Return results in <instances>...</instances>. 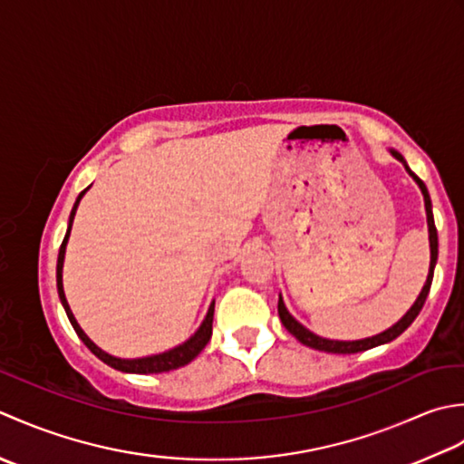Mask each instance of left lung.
<instances>
[{
    "label": "left lung",
    "mask_w": 464,
    "mask_h": 464,
    "mask_svg": "<svg viewBox=\"0 0 464 464\" xmlns=\"http://www.w3.org/2000/svg\"><path fill=\"white\" fill-rule=\"evenodd\" d=\"M391 154L396 160H401V162L406 168V172H409L412 176L414 182L419 184L420 192L424 196V208H427V222H429V242H430V268H429L427 282H424V286L420 290L417 302H414V304L411 306V310L406 312V314L399 320V323H396L394 326H391L389 330H384V333H381V334L371 336V338H362V340H328V338H323V336H316L314 333H310L308 328L302 326L298 320L292 318V314L285 306V300H282V296H280L278 298V314H280L282 324H285V328L288 330V333L292 336H296L302 344L314 348V351H324V353H334V354H354V353L368 351V348H374V346H381V344L391 343V340H394L396 336H401L404 330L414 323V318L419 316V312L424 306V300H427V296H429V290H430V285H432L434 266H437V258H439V236H437V226H434V218H432L430 196H429L427 186H424L422 179L412 172V169L409 168V164L404 162V158L399 152H394V150H391Z\"/></svg>",
    "instance_id": "8db88e82"
}]
</instances>
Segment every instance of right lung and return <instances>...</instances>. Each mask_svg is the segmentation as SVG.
I'll list each match as a JSON object with an SVG mask.
<instances>
[{
  "instance_id": "obj_1",
  "label": "right lung",
  "mask_w": 464,
  "mask_h": 464,
  "mask_svg": "<svg viewBox=\"0 0 464 464\" xmlns=\"http://www.w3.org/2000/svg\"><path fill=\"white\" fill-rule=\"evenodd\" d=\"M88 192V188L83 192H80L78 200H75L73 208H72V214H70V222H68V232H65V238L60 246V254H58V295H60V300L62 304L65 308V314H68L70 323L73 326L75 333H78V336L82 338V343L86 344L90 351L96 354L102 362H106L108 366L116 368V371H121V372H134V374H154V372H168V371H174V368H179L184 366L188 362H192L194 358L202 353V348L208 344V340H210L212 336V320H214V302L210 304V308H208V314L204 318V323L200 324V328L196 330L194 336H190L186 340L184 344H179L176 348H172V351H166L162 354H154V356H144V358H116L111 356L108 353H103L100 346H96L92 343V340L88 338V334L83 333V330L80 328V324L75 323V318L72 314L70 310V304L68 300H65V295H63V285H62V270H63V256H65V244H68V238H70V232H72V224H73V216H75V210H78V204L82 200V196Z\"/></svg>"
}]
</instances>
